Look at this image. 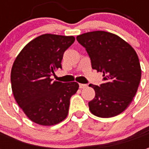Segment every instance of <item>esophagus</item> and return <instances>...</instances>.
I'll use <instances>...</instances> for the list:
<instances>
[{
  "mask_svg": "<svg viewBox=\"0 0 149 149\" xmlns=\"http://www.w3.org/2000/svg\"><path fill=\"white\" fill-rule=\"evenodd\" d=\"M79 87H80V88H84L87 87V84H79Z\"/></svg>",
  "mask_w": 149,
  "mask_h": 149,
  "instance_id": "34e87169",
  "label": "esophagus"
}]
</instances>
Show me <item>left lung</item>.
Instances as JSON below:
<instances>
[{
	"label": "left lung",
	"mask_w": 149,
	"mask_h": 149,
	"mask_svg": "<svg viewBox=\"0 0 149 149\" xmlns=\"http://www.w3.org/2000/svg\"><path fill=\"white\" fill-rule=\"evenodd\" d=\"M77 40L86 49L92 68L103 72V84H89L96 93L88 102L90 112L102 118L120 114L131 104L141 81L136 52L117 35L104 31L83 33Z\"/></svg>",
	"instance_id": "obj_1"
}]
</instances>
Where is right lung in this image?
I'll return each mask as SVG.
<instances>
[{"instance_id": "right-lung-1", "label": "right lung", "mask_w": 149, "mask_h": 149, "mask_svg": "<svg viewBox=\"0 0 149 149\" xmlns=\"http://www.w3.org/2000/svg\"><path fill=\"white\" fill-rule=\"evenodd\" d=\"M74 40L72 36L43 34L28 43L15 59L13 93L24 114L36 124L55 125L68 116L70 98L79 84L53 81L50 77L61 68L64 52Z\"/></svg>"}]
</instances>
